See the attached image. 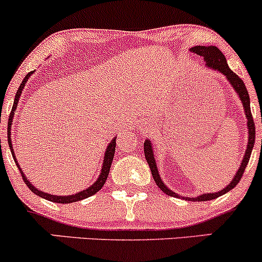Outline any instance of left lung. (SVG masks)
I'll list each match as a JSON object with an SVG mask.
<instances>
[{
  "label": "left lung",
  "instance_id": "1",
  "mask_svg": "<svg viewBox=\"0 0 262 262\" xmlns=\"http://www.w3.org/2000/svg\"><path fill=\"white\" fill-rule=\"evenodd\" d=\"M190 50L193 51V53H195L196 55L203 56V58L206 59L207 66H208L209 68L221 72L222 74L226 75V78H227L228 80H230L232 87H233L234 91L237 92V94H238L239 98H241L242 104H244L245 113H246V117H247V127H249V144H247L246 152H245L244 160H242L241 166H239V169L237 170V174L234 175V178L232 179V182L230 183V184H228L225 189L218 191V193H206V194H202V195H199V196H195V198H189V196H187V198H185L187 201L206 202V201H212V199L218 198V196L222 195V194L227 193L228 190L233 189V188L238 184V182L241 180L242 175H244L245 169H246L247 164H249L250 156H251L253 145H255L256 130H255V122H253V118H252L251 108H250L249 92H247L246 87H245V83L242 82L241 78H239L236 73H233L231 71L230 67H228V64H227V61H226L225 55L221 53V50L215 47H193ZM261 122H262V120H261ZM144 152H145V158H146L147 164H149V166L151 169V174H152V178H154V180H155L156 185H158V187L160 188L164 193L168 194V195L177 196L178 198L179 195H178L177 193H174V191H171L169 188H166V185L164 184L163 180H161L160 177H159L158 168H156V163H155V158H154V151H152V147H151V144H150L149 140H146V141L144 142ZM182 198H184V196H182Z\"/></svg>",
  "mask_w": 262,
  "mask_h": 262
}]
</instances>
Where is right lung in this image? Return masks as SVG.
<instances>
[{
  "label": "right lung",
  "instance_id": "right-lung-1",
  "mask_svg": "<svg viewBox=\"0 0 262 262\" xmlns=\"http://www.w3.org/2000/svg\"><path fill=\"white\" fill-rule=\"evenodd\" d=\"M32 74V72L28 73L26 74V77L24 78L23 83L20 84V87H18L17 92H16V96H15V101H13V106H12V110H11V113H10V117H9V125H7V137H9V145H10V149H11V152H12V156L13 159H15V155H13V149H12V144H11V134H10V130H11V125H12V118H13V112L16 111V106H17V102H18V98H20L21 93H23V90L24 87H25L26 84V80L29 79V77ZM115 150H116V139H113L111 141V144L108 145V147H107L106 150V154H104V160H103V166H102V171H101V175H99L98 180H97L96 183H94L92 187L88 188V189L80 191V193L78 194H74V195H68V196H59V195H50V194L48 193H44V191L41 190H37L36 188L34 187V185L30 184V182H29L28 179H26V177L24 175L23 170L20 169V166H18L17 161H16L15 159V163L16 165H17L18 170H20L21 175H23V179L24 182H25V184L28 185L29 188H30L31 191H34L36 195L41 196V198L47 199V201H51V202H55V203H61V204H67V203H73V202H78V201H82V199L84 198H88V196L93 195V194H96L97 191L101 190L102 187L104 185V183H106L107 178H108V174H110V169H111V165H112V160H113V156H115Z\"/></svg>",
  "mask_w": 262,
  "mask_h": 262
}]
</instances>
